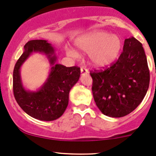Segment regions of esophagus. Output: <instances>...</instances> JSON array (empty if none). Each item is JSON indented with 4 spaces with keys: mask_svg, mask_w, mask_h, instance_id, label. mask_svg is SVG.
<instances>
[{
    "mask_svg": "<svg viewBox=\"0 0 156 156\" xmlns=\"http://www.w3.org/2000/svg\"><path fill=\"white\" fill-rule=\"evenodd\" d=\"M81 75H87V74L89 73V72H88L87 69L84 68V67H81Z\"/></svg>",
    "mask_w": 156,
    "mask_h": 156,
    "instance_id": "esophagus-1",
    "label": "esophagus"
}]
</instances>
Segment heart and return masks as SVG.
I'll use <instances>...</instances> for the list:
<instances>
[{
    "label": "heart",
    "mask_w": 156,
    "mask_h": 156,
    "mask_svg": "<svg viewBox=\"0 0 156 156\" xmlns=\"http://www.w3.org/2000/svg\"><path fill=\"white\" fill-rule=\"evenodd\" d=\"M77 48L88 53L90 63L97 68H106L119 58L122 49V41L119 36L106 31H95L79 37L75 42ZM71 56L78 53L72 49L67 50Z\"/></svg>",
    "instance_id": "1"
}]
</instances>
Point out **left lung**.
Returning a JSON list of instances; mask_svg holds the SVG:
<instances>
[{
    "mask_svg": "<svg viewBox=\"0 0 156 156\" xmlns=\"http://www.w3.org/2000/svg\"><path fill=\"white\" fill-rule=\"evenodd\" d=\"M94 101L105 115L120 118L133 112L144 100L149 85V70L142 44L125 39L123 52L104 70L90 72Z\"/></svg>",
    "mask_w": 156,
    "mask_h": 156,
    "instance_id": "8db88e82",
    "label": "left lung"
}]
</instances>
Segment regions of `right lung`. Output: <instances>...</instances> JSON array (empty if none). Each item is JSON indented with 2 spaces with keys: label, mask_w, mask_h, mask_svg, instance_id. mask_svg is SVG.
<instances>
[{
  "label": "right lung",
  "mask_w": 156,
  "mask_h": 156,
  "mask_svg": "<svg viewBox=\"0 0 156 156\" xmlns=\"http://www.w3.org/2000/svg\"><path fill=\"white\" fill-rule=\"evenodd\" d=\"M34 51L44 53L52 66L46 82L37 91H26L22 86L20 67ZM55 50L46 40H31L24 46V52L13 69L12 88L16 100L29 115L41 121L59 119L66 109L71 88L79 79L81 70L78 66L66 67L56 63Z\"/></svg>",
  "instance_id": "add662e5"
}]
</instances>
